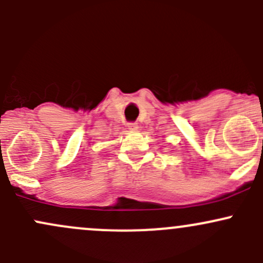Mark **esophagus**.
<instances>
[{"label":"esophagus","mask_w":263,"mask_h":263,"mask_svg":"<svg viewBox=\"0 0 263 263\" xmlns=\"http://www.w3.org/2000/svg\"><path fill=\"white\" fill-rule=\"evenodd\" d=\"M128 128L131 129V131H137V129H139V123H136V122L128 123Z\"/></svg>","instance_id":"obj_1"}]
</instances>
